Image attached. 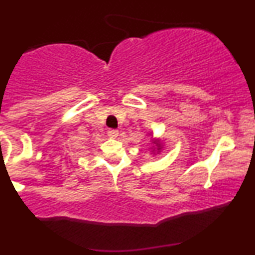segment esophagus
Returning a JSON list of instances; mask_svg holds the SVG:
<instances>
[{"label":"esophagus","mask_w":255,"mask_h":255,"mask_svg":"<svg viewBox=\"0 0 255 255\" xmlns=\"http://www.w3.org/2000/svg\"><path fill=\"white\" fill-rule=\"evenodd\" d=\"M108 135H109L110 137H118L119 130L118 129H109L108 130Z\"/></svg>","instance_id":"obj_1"}]
</instances>
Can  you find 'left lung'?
Instances as JSON below:
<instances>
[{
	"mask_svg": "<svg viewBox=\"0 0 255 255\" xmlns=\"http://www.w3.org/2000/svg\"><path fill=\"white\" fill-rule=\"evenodd\" d=\"M151 142H152V146H151V154H153V156H157V154H159L160 152L164 150V144H163V140L160 139V137H153L151 136Z\"/></svg>",
	"mask_w": 255,
	"mask_h": 255,
	"instance_id": "obj_1",
	"label": "left lung"
}]
</instances>
